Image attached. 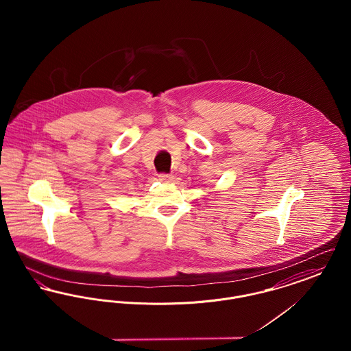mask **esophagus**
<instances>
[{"mask_svg": "<svg viewBox=\"0 0 351 351\" xmlns=\"http://www.w3.org/2000/svg\"><path fill=\"white\" fill-rule=\"evenodd\" d=\"M158 178H159V180L162 183H171V182H173V176L169 175V173H160Z\"/></svg>", "mask_w": 351, "mask_h": 351, "instance_id": "1", "label": "esophagus"}]
</instances>
